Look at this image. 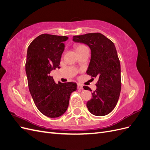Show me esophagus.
Listing matches in <instances>:
<instances>
[{"label":"esophagus","mask_w":150,"mask_h":150,"mask_svg":"<svg viewBox=\"0 0 150 150\" xmlns=\"http://www.w3.org/2000/svg\"><path fill=\"white\" fill-rule=\"evenodd\" d=\"M78 89H83V86L80 84H78Z\"/></svg>","instance_id":"esophagus-1"}]
</instances>
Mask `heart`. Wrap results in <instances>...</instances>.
<instances>
[{"mask_svg":"<svg viewBox=\"0 0 150 150\" xmlns=\"http://www.w3.org/2000/svg\"><path fill=\"white\" fill-rule=\"evenodd\" d=\"M86 47H86L84 44H77L75 45V49L78 53Z\"/></svg>","mask_w":150,"mask_h":150,"instance_id":"b5f03b06","label":"heart"}]
</instances>
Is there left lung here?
Returning <instances> with one entry per match:
<instances>
[{
  "label": "left lung",
  "instance_id": "8db88e82",
  "mask_svg": "<svg viewBox=\"0 0 150 150\" xmlns=\"http://www.w3.org/2000/svg\"><path fill=\"white\" fill-rule=\"evenodd\" d=\"M73 40L84 43L90 47L91 57L86 73L93 79H98L97 88L86 106L91 114L105 116L114 110L121 88L120 62L115 44L99 33L74 35ZM83 88L91 91L88 86Z\"/></svg>",
  "mask_w": 150,
  "mask_h": 150
}]
</instances>
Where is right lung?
Here are the masks:
<instances>
[{
	"mask_svg": "<svg viewBox=\"0 0 150 150\" xmlns=\"http://www.w3.org/2000/svg\"><path fill=\"white\" fill-rule=\"evenodd\" d=\"M67 36L48 34L39 35L28 49L25 72L30 93L39 111L57 117L67 110L70 96L77 89L74 83L56 84L50 72L59 68Z\"/></svg>",
	"mask_w": 150,
	"mask_h": 150,
	"instance_id": "right-lung-1",
	"label": "right lung"
}]
</instances>
